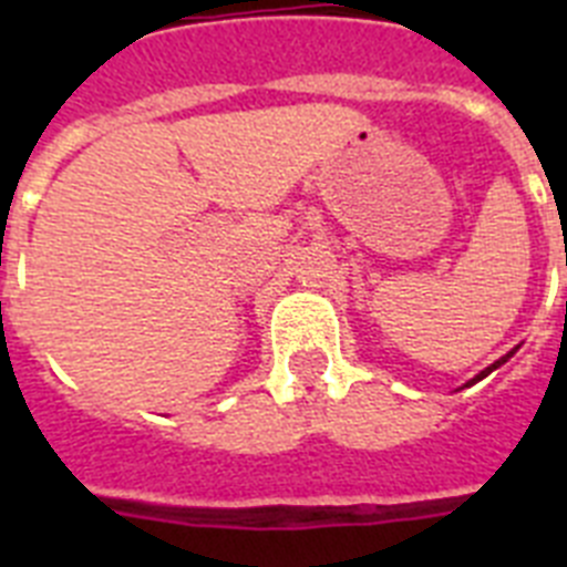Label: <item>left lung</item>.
<instances>
[{
	"mask_svg": "<svg viewBox=\"0 0 567 567\" xmlns=\"http://www.w3.org/2000/svg\"><path fill=\"white\" fill-rule=\"evenodd\" d=\"M517 349H519V346H514V349H511L508 354H503V358H499V360H494V363H491V365H485L483 372L474 374V378H471L468 383H465V389H468V385H474V383H480V380H483V378H488V374L494 372V369H499V365H503V363H508V358H514V352H517Z\"/></svg>",
	"mask_w": 567,
	"mask_h": 567,
	"instance_id": "left-lung-1",
	"label": "left lung"
}]
</instances>
